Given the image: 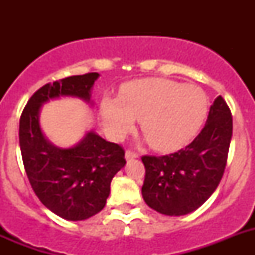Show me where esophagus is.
Returning <instances> with one entry per match:
<instances>
[{
    "label": "esophagus",
    "mask_w": 255,
    "mask_h": 255,
    "mask_svg": "<svg viewBox=\"0 0 255 255\" xmlns=\"http://www.w3.org/2000/svg\"><path fill=\"white\" fill-rule=\"evenodd\" d=\"M138 157H139V154L136 152H134V150H131V149L126 150V153H125L126 159H134V158H138Z\"/></svg>",
    "instance_id": "obj_1"
}]
</instances>
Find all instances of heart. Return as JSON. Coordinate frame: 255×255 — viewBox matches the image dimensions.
<instances>
[{"instance_id":"obj_1","label":"heart","mask_w":255,"mask_h":255,"mask_svg":"<svg viewBox=\"0 0 255 255\" xmlns=\"http://www.w3.org/2000/svg\"><path fill=\"white\" fill-rule=\"evenodd\" d=\"M208 97L195 84L167 78H147L124 85L119 98L106 97L101 117L106 131L121 139L140 120L141 131L150 147L159 152L179 149L203 124Z\"/></svg>"}]
</instances>
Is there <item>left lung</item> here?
Here are the masks:
<instances>
[{"label":"left lung","instance_id":"1","mask_svg":"<svg viewBox=\"0 0 255 255\" xmlns=\"http://www.w3.org/2000/svg\"><path fill=\"white\" fill-rule=\"evenodd\" d=\"M233 136V116L221 96L209 108L197 138L168 155H143L145 203L167 216L195 211L212 195L224 176Z\"/></svg>","mask_w":255,"mask_h":255}]
</instances>
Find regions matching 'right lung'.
Here are the masks:
<instances>
[{
    "label": "right lung",
    "mask_w": 255,
    "mask_h": 255,
    "mask_svg": "<svg viewBox=\"0 0 255 255\" xmlns=\"http://www.w3.org/2000/svg\"><path fill=\"white\" fill-rule=\"evenodd\" d=\"M97 78L98 73H88L48 83L29 98L20 116V149L29 182L40 202L65 220L82 221L102 211L112 177L126 163L125 150L94 132L61 149L43 136L38 115L42 103L56 97L89 101Z\"/></svg>",
    "instance_id": "1"
}]
</instances>
